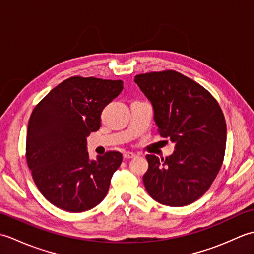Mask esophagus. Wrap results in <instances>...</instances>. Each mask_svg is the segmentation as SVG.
<instances>
[{"mask_svg": "<svg viewBox=\"0 0 254 254\" xmlns=\"http://www.w3.org/2000/svg\"><path fill=\"white\" fill-rule=\"evenodd\" d=\"M136 156V154H134L132 152H124L123 153V157L124 159H131V158H134Z\"/></svg>", "mask_w": 254, "mask_h": 254, "instance_id": "esophagus-1", "label": "esophagus"}]
</instances>
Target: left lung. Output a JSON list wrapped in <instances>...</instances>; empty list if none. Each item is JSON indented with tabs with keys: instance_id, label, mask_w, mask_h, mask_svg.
I'll return each mask as SVG.
<instances>
[{
	"instance_id": "1",
	"label": "left lung",
	"mask_w": 254,
	"mask_h": 254,
	"mask_svg": "<svg viewBox=\"0 0 254 254\" xmlns=\"http://www.w3.org/2000/svg\"><path fill=\"white\" fill-rule=\"evenodd\" d=\"M134 82L154 109L161 137L175 144L166 159L147 155L146 191L168 206H186L206 192L222 167L227 128L216 99L176 71L136 75Z\"/></svg>"
}]
</instances>
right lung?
<instances>
[{"label": "right lung", "mask_w": 254, "mask_h": 254, "mask_svg": "<svg viewBox=\"0 0 254 254\" xmlns=\"http://www.w3.org/2000/svg\"><path fill=\"white\" fill-rule=\"evenodd\" d=\"M122 89V80L73 76L35 107L27 130V164L37 188L55 206L85 212L107 195L122 154L107 152L91 160L86 138L99 130L102 110Z\"/></svg>", "instance_id": "1"}]
</instances>
